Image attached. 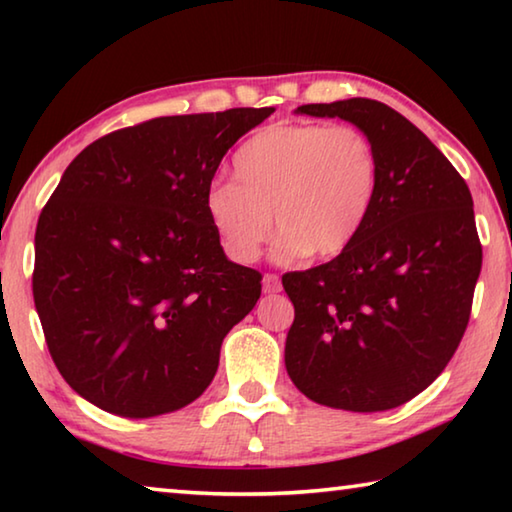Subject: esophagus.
I'll list each match as a JSON object with an SVG mask.
<instances>
[{
    "instance_id": "esophagus-1",
    "label": "esophagus",
    "mask_w": 512,
    "mask_h": 512,
    "mask_svg": "<svg viewBox=\"0 0 512 512\" xmlns=\"http://www.w3.org/2000/svg\"><path fill=\"white\" fill-rule=\"evenodd\" d=\"M262 289H264V293H277V291L282 289L280 277L273 275V273H266V275L262 277Z\"/></svg>"
}]
</instances>
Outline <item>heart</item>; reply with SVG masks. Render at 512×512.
<instances>
[{"instance_id": "heart-1", "label": "heart", "mask_w": 512, "mask_h": 512, "mask_svg": "<svg viewBox=\"0 0 512 512\" xmlns=\"http://www.w3.org/2000/svg\"><path fill=\"white\" fill-rule=\"evenodd\" d=\"M235 178L205 189V214L232 262H255L271 235L280 262L352 246L377 194L375 146L354 126L280 121L235 153Z\"/></svg>"}]
</instances>
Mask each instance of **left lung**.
Returning a JSON list of instances; mask_svg holds the SVG:
<instances>
[{
	"label": "left lung",
	"instance_id": "obj_1",
	"mask_svg": "<svg viewBox=\"0 0 512 512\" xmlns=\"http://www.w3.org/2000/svg\"><path fill=\"white\" fill-rule=\"evenodd\" d=\"M377 153L366 225L332 262L287 273L296 309L284 366L309 400L375 413L422 393L461 343L481 273L472 194L452 162L400 112L372 99L309 103Z\"/></svg>",
	"mask_w": 512,
	"mask_h": 512
}]
</instances>
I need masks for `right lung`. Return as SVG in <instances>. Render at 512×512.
<instances>
[{
	"instance_id": "add662e5",
	"label": "right lung",
	"mask_w": 512,
	"mask_h": 512,
	"mask_svg": "<svg viewBox=\"0 0 512 512\" xmlns=\"http://www.w3.org/2000/svg\"><path fill=\"white\" fill-rule=\"evenodd\" d=\"M273 108L121 128L76 155L36 228L33 300L60 375L121 418L201 397L262 275L230 262L205 214L223 155Z\"/></svg>"
}]
</instances>
